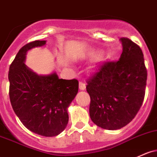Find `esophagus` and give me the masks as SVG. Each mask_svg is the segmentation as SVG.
Masks as SVG:
<instances>
[{
  "label": "esophagus",
  "instance_id": "esophagus-1",
  "mask_svg": "<svg viewBox=\"0 0 157 157\" xmlns=\"http://www.w3.org/2000/svg\"><path fill=\"white\" fill-rule=\"evenodd\" d=\"M79 88H80V90H84L86 89V84L85 82L80 81L79 82Z\"/></svg>",
  "mask_w": 157,
  "mask_h": 157
}]
</instances>
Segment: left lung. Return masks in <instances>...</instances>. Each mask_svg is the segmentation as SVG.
Returning <instances> with one entry per match:
<instances>
[{
    "mask_svg": "<svg viewBox=\"0 0 157 157\" xmlns=\"http://www.w3.org/2000/svg\"><path fill=\"white\" fill-rule=\"evenodd\" d=\"M121 41L123 52L119 59L99 65L86 80L90 118L106 130L128 124L140 109L145 94L147 74L142 49L128 38Z\"/></svg>",
    "mask_w": 157,
    "mask_h": 157,
    "instance_id": "1",
    "label": "left lung"
}]
</instances>
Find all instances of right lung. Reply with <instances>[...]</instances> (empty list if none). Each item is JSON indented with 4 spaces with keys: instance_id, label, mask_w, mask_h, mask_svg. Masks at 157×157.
I'll return each instance as SVG.
<instances>
[{
    "instance_id": "1",
    "label": "right lung",
    "mask_w": 157,
    "mask_h": 157,
    "mask_svg": "<svg viewBox=\"0 0 157 157\" xmlns=\"http://www.w3.org/2000/svg\"><path fill=\"white\" fill-rule=\"evenodd\" d=\"M45 42L33 41L18 51L9 69V94L24 126L39 135L52 137L67 126L68 107L78 92L79 82L59 79L56 73L38 75L25 64L27 51Z\"/></svg>"
}]
</instances>
